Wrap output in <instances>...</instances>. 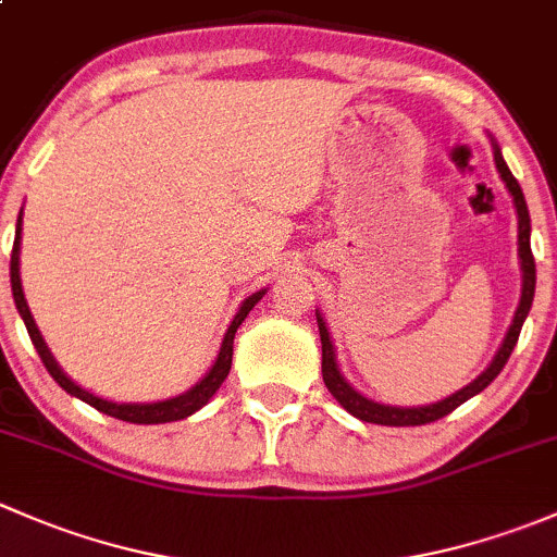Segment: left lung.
Instances as JSON below:
<instances>
[{"label": "left lung", "mask_w": 557, "mask_h": 557, "mask_svg": "<svg viewBox=\"0 0 557 557\" xmlns=\"http://www.w3.org/2000/svg\"><path fill=\"white\" fill-rule=\"evenodd\" d=\"M493 159H496L498 174H502V180L507 183L509 194H512L515 207H518V223H520L518 245H520V267H522V296H520V307H518V312H515L512 325H509L507 339H504L502 350L496 352V358H493L491 367H487L485 372L474 380V383L466 385L463 391L453 393V396L445 398V401H436V404H431V407H409V409L407 407H385V404L369 401V398H363L361 393H356L350 385H347V380L342 377L339 369H336L334 345H331V339H329V329H325L323 318L318 314L320 345H323V383H325V387H329L331 396H334L336 401L347 409V412L356 414V418H361L363 423L425 425V423H434V420L445 418V414H450L453 409H458L460 404L469 401L471 396H476L480 391H485V387L498 377V372H502L504 363H507L509 356H512L515 345H518L522 320H525L528 310H531L533 288H536V263H533V252H531V215H528V205H525V196H522L520 183L515 180V174L509 172V166H507V161H504L498 145H493Z\"/></svg>", "instance_id": "8db88e82"}]
</instances>
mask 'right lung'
<instances>
[{
    "mask_svg": "<svg viewBox=\"0 0 557 557\" xmlns=\"http://www.w3.org/2000/svg\"><path fill=\"white\" fill-rule=\"evenodd\" d=\"M18 247H21V218H18V228H15V243H13V256H10V285H13V299H15V307H18L21 318H24L26 323V331H29L32 336V345H35L39 361L45 363V369H48L50 377L55 380L61 387H64L66 393H72V396H77L81 401L91 404L94 409H99V412L110 414V418H117V420H126V423H172V420H183L188 418V414H194L196 409L205 407L207 401L212 398V393L218 391V387L223 385V380L228 377V369H232V356H234V334H237V329L243 325V320L247 318V312L252 310V307L261 301L263 290H258V294L247 296L243 301V307H239V312L234 314L232 325H228L226 336H223V345H221V352H218V361L215 367L210 369V374H207L205 380H201L199 385L190 387L188 393H183V396L177 398H166V401H156V404H112V401H104V398H97L94 393L83 391L81 385L72 383L70 377H66L64 372L59 369V363L53 361V356L48 352V347H45L42 336H39L35 320H32V312L29 307H26V299H24V290H21V274H18Z\"/></svg>",
    "mask_w": 557,
    "mask_h": 557,
    "instance_id": "right-lung-1",
    "label": "right lung"
}]
</instances>
